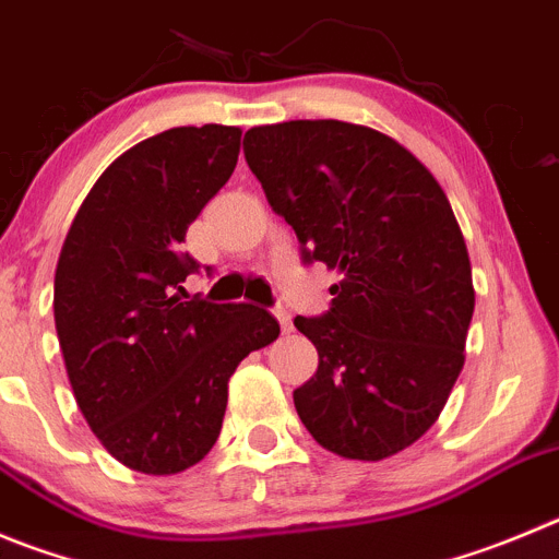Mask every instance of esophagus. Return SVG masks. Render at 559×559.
Wrapping results in <instances>:
<instances>
[{
    "label": "esophagus",
    "instance_id": "34e87169",
    "mask_svg": "<svg viewBox=\"0 0 559 559\" xmlns=\"http://www.w3.org/2000/svg\"><path fill=\"white\" fill-rule=\"evenodd\" d=\"M275 317H278V322H281V331L289 333L292 331V314H289V311L275 309Z\"/></svg>",
    "mask_w": 559,
    "mask_h": 559
}]
</instances>
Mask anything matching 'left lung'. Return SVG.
<instances>
[{
  "mask_svg": "<svg viewBox=\"0 0 559 559\" xmlns=\"http://www.w3.org/2000/svg\"><path fill=\"white\" fill-rule=\"evenodd\" d=\"M245 162L300 259L336 270L331 309L295 317L320 367L295 389L317 444L383 461L425 436L463 369L474 286L452 206L397 140L344 121L245 132Z\"/></svg>",
  "mask_w": 559,
  "mask_h": 559,
  "instance_id": "left-lung-1",
  "label": "left lung"
}]
</instances>
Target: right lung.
I'll use <instances>...</instances> for the list:
<instances>
[{
    "label": "right lung",
    "instance_id": "right-lung-1",
    "mask_svg": "<svg viewBox=\"0 0 559 559\" xmlns=\"http://www.w3.org/2000/svg\"><path fill=\"white\" fill-rule=\"evenodd\" d=\"M237 127L143 140L87 192L55 273V325L76 405L115 461L143 474L195 466L223 427L228 378L281 333L270 311L185 292L201 264L190 223L231 179Z\"/></svg>",
    "mask_w": 559,
    "mask_h": 559
}]
</instances>
